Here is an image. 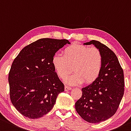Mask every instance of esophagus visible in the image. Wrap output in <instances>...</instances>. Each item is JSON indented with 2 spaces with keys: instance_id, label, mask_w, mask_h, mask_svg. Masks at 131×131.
Here are the masks:
<instances>
[{
  "instance_id": "34e87169",
  "label": "esophagus",
  "mask_w": 131,
  "mask_h": 131,
  "mask_svg": "<svg viewBox=\"0 0 131 131\" xmlns=\"http://www.w3.org/2000/svg\"><path fill=\"white\" fill-rule=\"evenodd\" d=\"M71 88L69 86L65 85V86H64V90H65V91H68V90H71Z\"/></svg>"
}]
</instances>
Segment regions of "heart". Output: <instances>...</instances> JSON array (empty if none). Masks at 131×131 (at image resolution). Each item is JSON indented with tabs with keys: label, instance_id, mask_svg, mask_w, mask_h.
<instances>
[{
	"label": "heart",
	"instance_id": "1",
	"mask_svg": "<svg viewBox=\"0 0 131 131\" xmlns=\"http://www.w3.org/2000/svg\"><path fill=\"white\" fill-rule=\"evenodd\" d=\"M63 54H55L52 58V64L61 78H65L73 68V73L66 78L67 83L71 85L84 82L90 83L100 75L103 56L98 48L73 43L63 49Z\"/></svg>",
	"mask_w": 131,
	"mask_h": 131
}]
</instances>
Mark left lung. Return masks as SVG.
I'll return each mask as SVG.
<instances>
[{"label": "left lung", "mask_w": 131, "mask_h": 131, "mask_svg": "<svg viewBox=\"0 0 131 131\" xmlns=\"http://www.w3.org/2000/svg\"><path fill=\"white\" fill-rule=\"evenodd\" d=\"M84 45L98 48L103 65L97 79L82 88V96L75 103V109L86 122L100 123L114 115L119 107L124 92L123 70L115 53L105 45L95 40Z\"/></svg>", "instance_id": "obj_1"}]
</instances>
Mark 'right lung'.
<instances>
[{"instance_id":"right-lung-1","label":"right lung","mask_w":131,"mask_h":131,"mask_svg":"<svg viewBox=\"0 0 131 131\" xmlns=\"http://www.w3.org/2000/svg\"><path fill=\"white\" fill-rule=\"evenodd\" d=\"M67 44H70L67 39L42 38L24 47L14 59L8 79L10 98L22 115L29 119L41 117L64 92L52 58Z\"/></svg>"}]
</instances>
